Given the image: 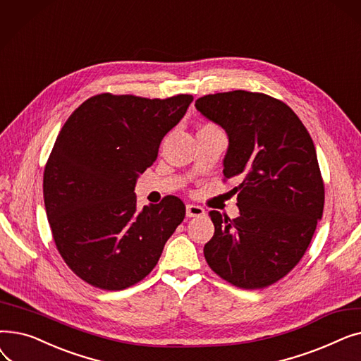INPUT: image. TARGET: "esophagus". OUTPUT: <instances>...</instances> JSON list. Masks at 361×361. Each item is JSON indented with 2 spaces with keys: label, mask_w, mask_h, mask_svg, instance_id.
<instances>
[{
  "label": "esophagus",
  "mask_w": 361,
  "mask_h": 361,
  "mask_svg": "<svg viewBox=\"0 0 361 361\" xmlns=\"http://www.w3.org/2000/svg\"><path fill=\"white\" fill-rule=\"evenodd\" d=\"M185 215L188 218L202 216V215H204V209L202 206H197V204H187L185 206Z\"/></svg>",
  "instance_id": "esophagus-1"
}]
</instances>
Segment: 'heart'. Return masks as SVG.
I'll list each match as a JSON object with an SVG mask.
<instances>
[{"instance_id":"1","label":"heart","mask_w":361,"mask_h":361,"mask_svg":"<svg viewBox=\"0 0 361 361\" xmlns=\"http://www.w3.org/2000/svg\"><path fill=\"white\" fill-rule=\"evenodd\" d=\"M204 127H215V126H212V124H207V126H204Z\"/></svg>"}]
</instances>
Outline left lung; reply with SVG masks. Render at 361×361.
Instances as JSON below:
<instances>
[{
    "instance_id": "8db88e82",
    "label": "left lung",
    "mask_w": 361,
    "mask_h": 361,
    "mask_svg": "<svg viewBox=\"0 0 361 361\" xmlns=\"http://www.w3.org/2000/svg\"><path fill=\"white\" fill-rule=\"evenodd\" d=\"M195 106L228 136L224 178H237L240 216L212 211L204 259L226 282L269 287L305 256L324 214L325 185L313 140L295 112L269 94H206Z\"/></svg>"
}]
</instances>
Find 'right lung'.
Listing matches in <instances>:
<instances>
[{
  "label": "right lung",
  "instance_id": "right-lung-1",
  "mask_svg": "<svg viewBox=\"0 0 361 361\" xmlns=\"http://www.w3.org/2000/svg\"><path fill=\"white\" fill-rule=\"evenodd\" d=\"M192 101V94L101 93L63 126L44 171L45 209L61 257L90 286H135L157 267L183 222L185 206L177 196L137 211L135 185Z\"/></svg>",
  "mask_w": 361,
  "mask_h": 361
}]
</instances>
